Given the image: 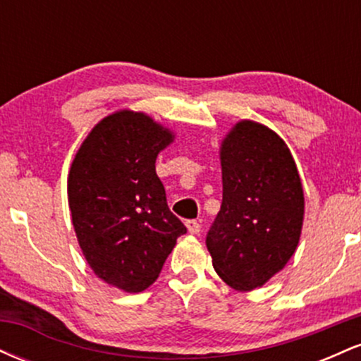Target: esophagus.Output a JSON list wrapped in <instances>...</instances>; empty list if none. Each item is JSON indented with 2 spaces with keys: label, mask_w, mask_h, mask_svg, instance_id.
Instances as JSON below:
<instances>
[{
  "label": "esophagus",
  "mask_w": 361,
  "mask_h": 361,
  "mask_svg": "<svg viewBox=\"0 0 361 361\" xmlns=\"http://www.w3.org/2000/svg\"><path fill=\"white\" fill-rule=\"evenodd\" d=\"M186 227H188L190 234H200V231H202V224L197 221H188L186 222Z\"/></svg>",
  "instance_id": "obj_1"
}]
</instances>
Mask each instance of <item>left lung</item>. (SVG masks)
<instances>
[{
    "mask_svg": "<svg viewBox=\"0 0 361 361\" xmlns=\"http://www.w3.org/2000/svg\"><path fill=\"white\" fill-rule=\"evenodd\" d=\"M222 205L207 233L217 275L235 290L267 283L299 244L304 192L287 144L243 120L221 147Z\"/></svg>",
    "mask_w": 361,
    "mask_h": 361,
    "instance_id": "obj_1",
    "label": "left lung"
}]
</instances>
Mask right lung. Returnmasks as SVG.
Returning a JSON list of instances; mask_svg holds the SVG:
<instances>
[{"label": "right lung", "mask_w": 361, "mask_h": 361, "mask_svg": "<svg viewBox=\"0 0 361 361\" xmlns=\"http://www.w3.org/2000/svg\"><path fill=\"white\" fill-rule=\"evenodd\" d=\"M171 140L147 115L118 111L90 132L69 171V209L82 255L98 279L126 292L154 283L186 233L156 175V157Z\"/></svg>", "instance_id": "1"}]
</instances>
